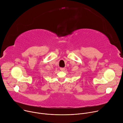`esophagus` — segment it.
I'll use <instances>...</instances> for the list:
<instances>
[{"instance_id": "1", "label": "esophagus", "mask_w": 123, "mask_h": 123, "mask_svg": "<svg viewBox=\"0 0 123 123\" xmlns=\"http://www.w3.org/2000/svg\"><path fill=\"white\" fill-rule=\"evenodd\" d=\"M60 70H61V71H64V70H65V68H60Z\"/></svg>"}]
</instances>
